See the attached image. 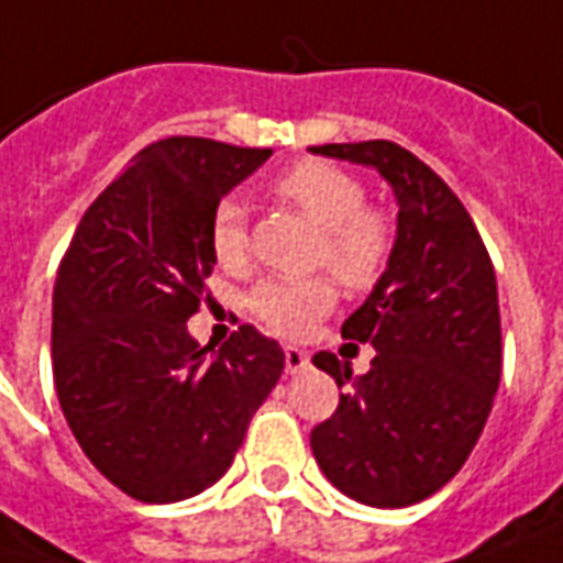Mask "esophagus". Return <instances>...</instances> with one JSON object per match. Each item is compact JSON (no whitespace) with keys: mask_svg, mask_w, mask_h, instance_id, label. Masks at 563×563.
Wrapping results in <instances>:
<instances>
[{"mask_svg":"<svg viewBox=\"0 0 563 563\" xmlns=\"http://www.w3.org/2000/svg\"><path fill=\"white\" fill-rule=\"evenodd\" d=\"M283 356H286V372H289V375H295V372H305L310 363L308 353L298 347H286L283 350Z\"/></svg>","mask_w":563,"mask_h":563,"instance_id":"esophagus-1","label":"esophagus"}]
</instances>
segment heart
<instances>
[{"mask_svg":"<svg viewBox=\"0 0 563 563\" xmlns=\"http://www.w3.org/2000/svg\"><path fill=\"white\" fill-rule=\"evenodd\" d=\"M274 191L295 210L320 225L313 250L317 268H332L350 292H368L387 271L393 253V225L387 213L365 207V186L329 161H298L283 170ZM210 253L216 265L241 271L250 265V228L238 200H222L210 222ZM338 289L331 274L268 277L250 292V310L277 335H305L310 325L335 308Z\"/></svg>","mask_w":563,"mask_h":563,"instance_id":"1","label":"heart"}]
</instances>
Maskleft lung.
<instances>
[{
	"label": "left lung",
	"instance_id": "obj_1",
	"mask_svg": "<svg viewBox=\"0 0 563 563\" xmlns=\"http://www.w3.org/2000/svg\"><path fill=\"white\" fill-rule=\"evenodd\" d=\"M310 152L375 167L399 200L387 271L341 325L375 360L353 377L335 353L313 356L338 390L353 387L310 448L341 494L402 509L445 487L485 430L503 372L497 277L473 216L418 155L390 140Z\"/></svg>",
	"mask_w": 563,
	"mask_h": 563
}]
</instances>
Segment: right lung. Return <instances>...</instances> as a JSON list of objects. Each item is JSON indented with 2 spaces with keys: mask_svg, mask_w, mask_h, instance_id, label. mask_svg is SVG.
Returning a JSON list of instances; mask_svg holds the SVG:
<instances>
[{
  "mask_svg": "<svg viewBox=\"0 0 563 563\" xmlns=\"http://www.w3.org/2000/svg\"><path fill=\"white\" fill-rule=\"evenodd\" d=\"M271 148L167 136L81 216L54 286L51 363L63 418L100 473L140 503L216 485L283 350L255 325L200 347L186 322L210 301V222Z\"/></svg>",
  "mask_w": 563,
  "mask_h": 563,
  "instance_id": "1",
  "label": "right lung"
}]
</instances>
